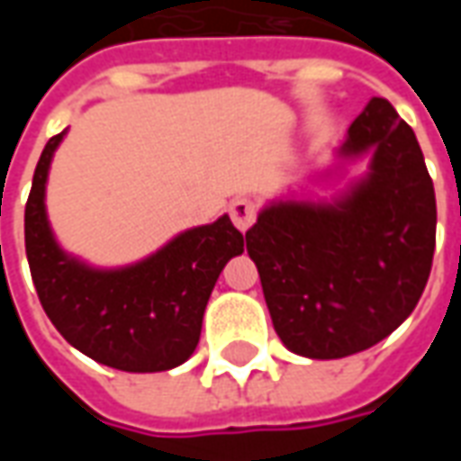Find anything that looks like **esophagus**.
<instances>
[{"label":"esophagus","mask_w":461,"mask_h":461,"mask_svg":"<svg viewBox=\"0 0 461 461\" xmlns=\"http://www.w3.org/2000/svg\"><path fill=\"white\" fill-rule=\"evenodd\" d=\"M230 214H231V221L237 224V230L247 231L254 224L257 220V204L247 197H241V200H234L230 207Z\"/></svg>","instance_id":"34e87169"}]
</instances>
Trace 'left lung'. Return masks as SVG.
<instances>
[{
    "mask_svg": "<svg viewBox=\"0 0 461 461\" xmlns=\"http://www.w3.org/2000/svg\"><path fill=\"white\" fill-rule=\"evenodd\" d=\"M370 167L330 202H271L247 231L271 323L291 353L333 360L387 339L432 269L437 204L415 132L370 98L339 155Z\"/></svg>",
    "mask_w": 461,
    "mask_h": 461,
    "instance_id": "left-lung-1",
    "label": "left lung"
}]
</instances>
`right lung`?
<instances>
[{
  "instance_id": "add662e5",
  "label": "right lung",
  "mask_w": 461,
  "mask_h": 461,
  "mask_svg": "<svg viewBox=\"0 0 461 461\" xmlns=\"http://www.w3.org/2000/svg\"><path fill=\"white\" fill-rule=\"evenodd\" d=\"M64 132L46 142L24 210L26 259L56 330L84 356L125 373L182 366L200 343L202 316L224 264L244 251L227 214L170 240L148 259L95 269L66 254L46 217V180Z\"/></svg>"
}]
</instances>
